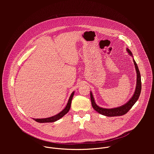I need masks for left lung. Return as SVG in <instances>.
I'll return each instance as SVG.
<instances>
[{"label":"left lung","instance_id":"8db88e82","mask_svg":"<svg viewBox=\"0 0 154 154\" xmlns=\"http://www.w3.org/2000/svg\"><path fill=\"white\" fill-rule=\"evenodd\" d=\"M127 51L128 52V54L133 57L132 53L131 52V51L127 48ZM134 62L135 64V67L137 71V85H136V88L135 93L133 95V96L131 97V98L124 105L120 106L119 107L114 108H103L97 105V104L95 102L94 97L93 96V94L91 92H90V97H91V104L93 107V108L95 109L96 112H97L99 113L108 116V117H112V116H122L125 114H126L128 111L129 109L133 106V105L136 103V102L138 100L141 91V75L140 72L138 69V67L137 66V63L135 62V60L134 59Z\"/></svg>","mask_w":154,"mask_h":154}]
</instances>
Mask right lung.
I'll use <instances>...</instances> for the list:
<instances>
[{
  "mask_svg": "<svg viewBox=\"0 0 154 154\" xmlns=\"http://www.w3.org/2000/svg\"><path fill=\"white\" fill-rule=\"evenodd\" d=\"M74 92H72L71 95L69 97V99L68 100V103H67L66 106V107L58 114H57V115H56L54 116L48 118H43V119H34L33 118V119L35 121H36L38 122H40V123L53 122L57 121V120L60 119V118H61L63 116H64L67 113H68L69 110L70 109V108H71V102H72V97L74 96Z\"/></svg>",
  "mask_w": 154,
  "mask_h": 154,
  "instance_id": "right-lung-1",
  "label": "right lung"
}]
</instances>
